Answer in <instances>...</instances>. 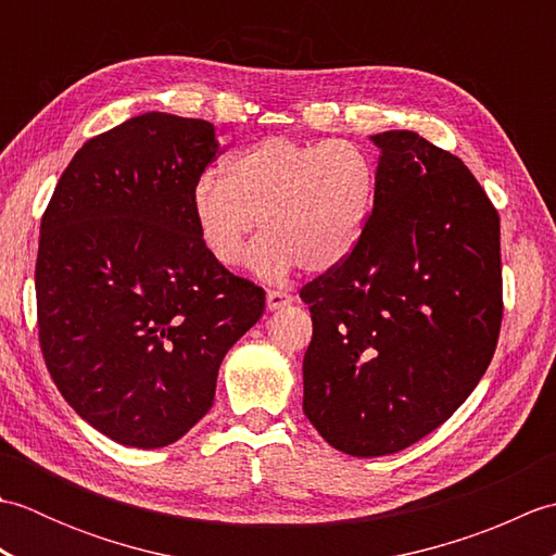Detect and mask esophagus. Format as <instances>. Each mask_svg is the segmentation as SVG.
<instances>
[{
  "instance_id": "1",
  "label": "esophagus",
  "mask_w": 556,
  "mask_h": 556,
  "mask_svg": "<svg viewBox=\"0 0 556 556\" xmlns=\"http://www.w3.org/2000/svg\"><path fill=\"white\" fill-rule=\"evenodd\" d=\"M293 296L287 291H267V311H281L291 305Z\"/></svg>"
}]
</instances>
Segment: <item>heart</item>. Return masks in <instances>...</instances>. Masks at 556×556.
Returning <instances> with one entry per match:
<instances>
[{"label":"heart","instance_id":"heart-1","mask_svg":"<svg viewBox=\"0 0 556 556\" xmlns=\"http://www.w3.org/2000/svg\"><path fill=\"white\" fill-rule=\"evenodd\" d=\"M375 193V160L358 143L275 136L224 160L222 179L203 176L191 205L200 239L224 267L243 257L260 219L265 236L248 267L279 279L296 263L313 275L344 263L368 229Z\"/></svg>","mask_w":556,"mask_h":556}]
</instances>
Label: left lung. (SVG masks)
Segmentation results:
<instances>
[{"mask_svg":"<svg viewBox=\"0 0 556 556\" xmlns=\"http://www.w3.org/2000/svg\"><path fill=\"white\" fill-rule=\"evenodd\" d=\"M380 148L356 251L301 291L313 341L303 413L334 448L396 454L473 392L502 325L500 215L452 152L416 131Z\"/></svg>","mask_w":556,"mask_h":556,"instance_id":"1","label":"left lung"}]
</instances>
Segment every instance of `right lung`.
I'll list each match as a JSON object with an SVG mask.
<instances>
[{
  "label": "right lung",
  "mask_w": 556,
  "mask_h": 556,
  "mask_svg": "<svg viewBox=\"0 0 556 556\" xmlns=\"http://www.w3.org/2000/svg\"><path fill=\"white\" fill-rule=\"evenodd\" d=\"M217 150L215 124L146 112L90 138L45 210L47 370L83 420L126 446L181 440L265 311V291L222 267L195 227L193 188Z\"/></svg>",
  "instance_id": "obj_1"
}]
</instances>
